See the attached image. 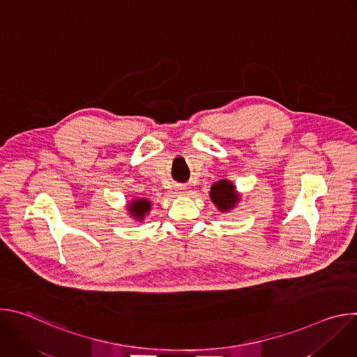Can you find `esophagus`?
Wrapping results in <instances>:
<instances>
[{"label":"esophagus","mask_w":357,"mask_h":357,"mask_svg":"<svg viewBox=\"0 0 357 357\" xmlns=\"http://www.w3.org/2000/svg\"><path fill=\"white\" fill-rule=\"evenodd\" d=\"M176 190H178L179 193H185V188H183V186H179Z\"/></svg>","instance_id":"1"}]
</instances>
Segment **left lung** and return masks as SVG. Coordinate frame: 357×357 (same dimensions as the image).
<instances>
[{
    "mask_svg": "<svg viewBox=\"0 0 357 357\" xmlns=\"http://www.w3.org/2000/svg\"><path fill=\"white\" fill-rule=\"evenodd\" d=\"M211 199L220 212L231 211L240 200L234 185L227 179H220L211 188Z\"/></svg>",
    "mask_w": 357,
    "mask_h": 357,
    "instance_id": "1",
    "label": "left lung"
}]
</instances>
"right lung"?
Here are the masks:
<instances>
[{
  "label": "right lung",
  "instance_id": "1",
  "mask_svg": "<svg viewBox=\"0 0 357 357\" xmlns=\"http://www.w3.org/2000/svg\"><path fill=\"white\" fill-rule=\"evenodd\" d=\"M149 211H151V202L148 199H134L128 205L130 215L138 222H142L145 215H148Z\"/></svg>",
  "mask_w": 357,
  "mask_h": 357
}]
</instances>
